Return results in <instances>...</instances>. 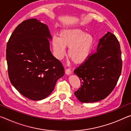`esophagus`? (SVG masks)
<instances>
[{
	"mask_svg": "<svg viewBox=\"0 0 131 131\" xmlns=\"http://www.w3.org/2000/svg\"><path fill=\"white\" fill-rule=\"evenodd\" d=\"M71 73H72V72H71V70H70V69H66L65 70V73H66V74H67V75H69V74H71Z\"/></svg>",
	"mask_w": 131,
	"mask_h": 131,
	"instance_id": "obj_1",
	"label": "esophagus"
}]
</instances>
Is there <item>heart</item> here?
<instances>
[{
  "instance_id": "obj_1",
  "label": "heart",
  "mask_w": 131,
  "mask_h": 131,
  "mask_svg": "<svg viewBox=\"0 0 131 131\" xmlns=\"http://www.w3.org/2000/svg\"><path fill=\"white\" fill-rule=\"evenodd\" d=\"M52 45L58 59L63 58L66 47H69V57L74 63L79 64L86 61L90 56L94 45V39L92 35L80 28H66L60 31L59 37H53Z\"/></svg>"
}]
</instances>
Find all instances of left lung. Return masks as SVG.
Here are the masks:
<instances>
[{
  "label": "left lung",
  "mask_w": 131,
  "mask_h": 131,
  "mask_svg": "<svg viewBox=\"0 0 131 131\" xmlns=\"http://www.w3.org/2000/svg\"><path fill=\"white\" fill-rule=\"evenodd\" d=\"M121 70L119 43L113 34L107 32L99 39L95 52L74 70L82 83L74 95L82 103L104 99L115 87Z\"/></svg>",
  "instance_id": "8db88e82"
}]
</instances>
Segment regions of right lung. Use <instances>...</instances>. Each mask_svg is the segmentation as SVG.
<instances>
[{"label":"right lung","mask_w":131,"mask_h":131,"mask_svg":"<svg viewBox=\"0 0 131 131\" xmlns=\"http://www.w3.org/2000/svg\"><path fill=\"white\" fill-rule=\"evenodd\" d=\"M48 27L37 18L23 21L7 43L6 60L10 82L23 96L44 99L65 74L61 62L52 54Z\"/></svg>","instance_id":"1"}]
</instances>
